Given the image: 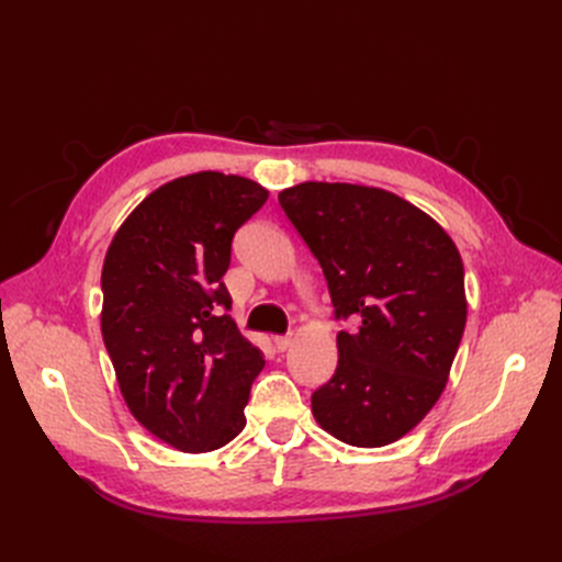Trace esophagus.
<instances>
[{"instance_id": "obj_1", "label": "esophagus", "mask_w": 562, "mask_h": 562, "mask_svg": "<svg viewBox=\"0 0 562 562\" xmlns=\"http://www.w3.org/2000/svg\"><path fill=\"white\" fill-rule=\"evenodd\" d=\"M291 345H293V335H277V337H274V347H277L279 351H285Z\"/></svg>"}]
</instances>
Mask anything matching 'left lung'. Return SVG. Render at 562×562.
<instances>
[{"label": "left lung", "instance_id": "obj_1", "mask_svg": "<svg viewBox=\"0 0 562 562\" xmlns=\"http://www.w3.org/2000/svg\"><path fill=\"white\" fill-rule=\"evenodd\" d=\"M281 209L318 260L337 333L335 375L312 394L321 429L356 448L403 438L440 398L467 326L464 265L431 215L380 187L300 182Z\"/></svg>", "mask_w": 562, "mask_h": 562}]
</instances>
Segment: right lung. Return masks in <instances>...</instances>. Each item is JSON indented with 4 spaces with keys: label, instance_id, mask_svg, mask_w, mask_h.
Wrapping results in <instances>:
<instances>
[{
    "label": "right lung",
    "instance_id": "right-lung-1",
    "mask_svg": "<svg viewBox=\"0 0 562 562\" xmlns=\"http://www.w3.org/2000/svg\"><path fill=\"white\" fill-rule=\"evenodd\" d=\"M269 192L201 171L143 199L103 265V330L131 415L182 452L227 446L246 427L262 351L236 328L223 283L232 239Z\"/></svg>",
    "mask_w": 562,
    "mask_h": 562
}]
</instances>
